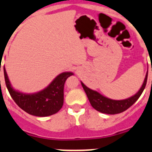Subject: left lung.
<instances>
[{
  "label": "left lung",
  "mask_w": 152,
  "mask_h": 152,
  "mask_svg": "<svg viewBox=\"0 0 152 152\" xmlns=\"http://www.w3.org/2000/svg\"><path fill=\"white\" fill-rule=\"evenodd\" d=\"M147 80H148V73L146 74L144 83L142 84L140 89L138 91V92L135 94L132 97L123 100H113L108 99V98L105 97L99 92H97L96 91H93L90 88H88L82 82H81V84H82L83 90L87 94L88 100L90 102L91 105L92 106L93 108L102 113L116 114V113H120L124 112L137 101V99L141 95L142 92L144 91V88H145Z\"/></svg>",
  "instance_id": "left-lung-1"
}]
</instances>
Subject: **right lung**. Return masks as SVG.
Wrapping results in <instances>:
<instances>
[{
    "instance_id": "right-lung-1",
    "label": "right lung",
    "mask_w": 152,
    "mask_h": 152,
    "mask_svg": "<svg viewBox=\"0 0 152 152\" xmlns=\"http://www.w3.org/2000/svg\"><path fill=\"white\" fill-rule=\"evenodd\" d=\"M6 87L15 102L29 114L37 117H47L57 113L64 103V85L72 72H65L56 78L39 92L23 94L14 90L12 87L5 69H4Z\"/></svg>"
}]
</instances>
